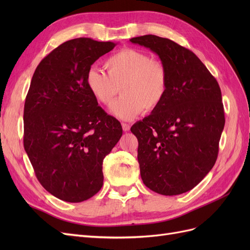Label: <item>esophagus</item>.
Listing matches in <instances>:
<instances>
[{
  "label": "esophagus",
  "mask_w": 250,
  "mask_h": 250,
  "mask_svg": "<svg viewBox=\"0 0 250 250\" xmlns=\"http://www.w3.org/2000/svg\"><path fill=\"white\" fill-rule=\"evenodd\" d=\"M122 128H123V131H129L130 130V125L129 124H126V123H122Z\"/></svg>",
  "instance_id": "esophagus-1"
}]
</instances>
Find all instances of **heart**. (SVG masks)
<instances>
[{"instance_id": "obj_1", "label": "heart", "mask_w": 250, "mask_h": 250, "mask_svg": "<svg viewBox=\"0 0 250 250\" xmlns=\"http://www.w3.org/2000/svg\"><path fill=\"white\" fill-rule=\"evenodd\" d=\"M104 67L107 75L89 69L85 83L89 93L105 106L113 102L121 88L122 98L110 108L118 119L128 121L139 117L144 110L153 111L168 94L167 69L146 52L124 48L105 60Z\"/></svg>"}]
</instances>
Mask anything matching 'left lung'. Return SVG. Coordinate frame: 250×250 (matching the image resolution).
I'll use <instances>...</instances> for the list:
<instances>
[{"instance_id": "8db88e82", "label": "left lung", "mask_w": 250, "mask_h": 250, "mask_svg": "<svg viewBox=\"0 0 250 250\" xmlns=\"http://www.w3.org/2000/svg\"><path fill=\"white\" fill-rule=\"evenodd\" d=\"M130 42L158 55L169 77L161 106L131 127L142 180L158 194L186 193L216 163L225 124L221 89L201 60L173 41L148 34Z\"/></svg>"}]
</instances>
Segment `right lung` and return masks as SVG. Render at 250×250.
<instances>
[{"instance_id":"right-lung-1","label":"right lung","mask_w":250,"mask_h":250,"mask_svg":"<svg viewBox=\"0 0 250 250\" xmlns=\"http://www.w3.org/2000/svg\"><path fill=\"white\" fill-rule=\"evenodd\" d=\"M116 44L85 37L62 43L37 65L26 97L25 151L41 185L66 202L101 190L103 160L122 137L85 83L92 64Z\"/></svg>"}]
</instances>
